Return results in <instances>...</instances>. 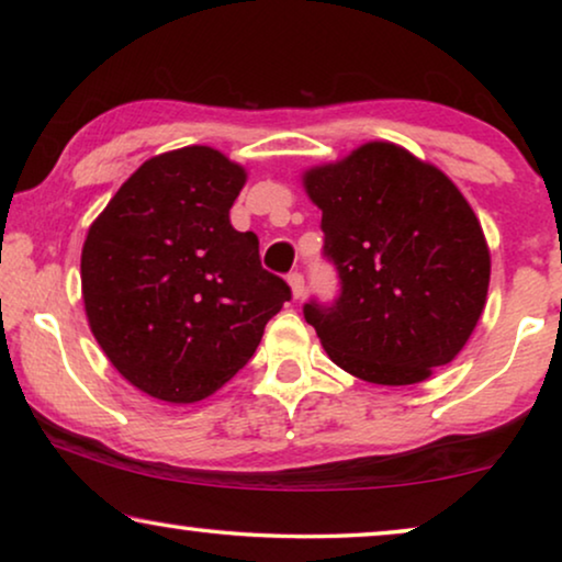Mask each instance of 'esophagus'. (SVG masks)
Returning <instances> with one entry per match:
<instances>
[{"mask_svg":"<svg viewBox=\"0 0 562 562\" xmlns=\"http://www.w3.org/2000/svg\"><path fill=\"white\" fill-rule=\"evenodd\" d=\"M289 286H291V294H294V299H302L304 296V276L302 273H289Z\"/></svg>","mask_w":562,"mask_h":562,"instance_id":"esophagus-1","label":"esophagus"}]
</instances>
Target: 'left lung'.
Wrapping results in <instances>:
<instances>
[{"label":"left lung","instance_id":"1","mask_svg":"<svg viewBox=\"0 0 562 562\" xmlns=\"http://www.w3.org/2000/svg\"><path fill=\"white\" fill-rule=\"evenodd\" d=\"M335 304H304L327 356L379 386H412L448 366L479 325L491 256L481 222L440 168L394 143L314 166Z\"/></svg>","mask_w":562,"mask_h":562}]
</instances>
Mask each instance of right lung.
Segmentation results:
<instances>
[{
    "mask_svg": "<svg viewBox=\"0 0 562 562\" xmlns=\"http://www.w3.org/2000/svg\"><path fill=\"white\" fill-rule=\"evenodd\" d=\"M243 166L206 145L145 160L91 222L81 294L99 348L168 404L202 402L256 352L289 283L229 225Z\"/></svg>",
    "mask_w": 562,
    "mask_h": 562,
    "instance_id": "right-lung-1",
    "label": "right lung"
}]
</instances>
